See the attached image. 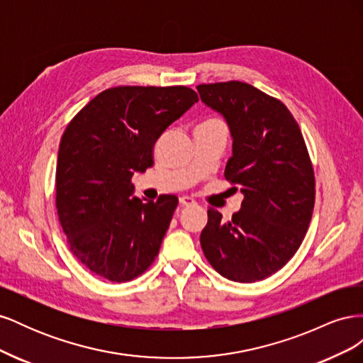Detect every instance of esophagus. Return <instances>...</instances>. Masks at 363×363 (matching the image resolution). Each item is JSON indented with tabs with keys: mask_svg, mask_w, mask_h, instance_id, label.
<instances>
[{
	"mask_svg": "<svg viewBox=\"0 0 363 363\" xmlns=\"http://www.w3.org/2000/svg\"><path fill=\"white\" fill-rule=\"evenodd\" d=\"M180 204L182 206H194L195 200L191 199V196H180Z\"/></svg>",
	"mask_w": 363,
	"mask_h": 363,
	"instance_id": "34e87169",
	"label": "esophagus"
}]
</instances>
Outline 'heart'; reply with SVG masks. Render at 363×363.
Returning <instances> with one entry per match:
<instances>
[{
    "instance_id": "b5f03b06",
    "label": "heart",
    "mask_w": 363,
    "mask_h": 363,
    "mask_svg": "<svg viewBox=\"0 0 363 363\" xmlns=\"http://www.w3.org/2000/svg\"><path fill=\"white\" fill-rule=\"evenodd\" d=\"M213 123H219V121H215V119H211V121H206L204 124H213ZM204 124H201V125H204Z\"/></svg>"
}]
</instances>
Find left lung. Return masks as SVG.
<instances>
[{"instance_id":"left-lung-1","label":"left lung","mask_w":363,"mask_h":363,"mask_svg":"<svg viewBox=\"0 0 363 363\" xmlns=\"http://www.w3.org/2000/svg\"><path fill=\"white\" fill-rule=\"evenodd\" d=\"M196 89L227 121L233 155L224 175L244 194L230 221L208 208L203 252L228 280H263L292 259L311 224L315 175L306 142L288 107L255 86L233 80Z\"/></svg>"}]
</instances>
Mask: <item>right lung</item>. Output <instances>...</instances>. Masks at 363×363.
<instances>
[{"instance_id": "add662e5", "label": "right lung", "mask_w": 363, "mask_h": 363, "mask_svg": "<svg viewBox=\"0 0 363 363\" xmlns=\"http://www.w3.org/2000/svg\"><path fill=\"white\" fill-rule=\"evenodd\" d=\"M199 95L186 86H118L98 94L62 136L56 208L69 250L91 272L133 280L155 262L179 199L131 196L156 140Z\"/></svg>"}]
</instances>
